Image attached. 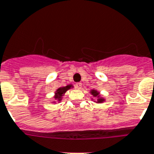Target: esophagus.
<instances>
[{"label": "esophagus", "instance_id": "34e87169", "mask_svg": "<svg viewBox=\"0 0 154 154\" xmlns=\"http://www.w3.org/2000/svg\"><path fill=\"white\" fill-rule=\"evenodd\" d=\"M75 87L78 88V89H80V88H82V84L81 83H76Z\"/></svg>", "mask_w": 154, "mask_h": 154}]
</instances>
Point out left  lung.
Here are the masks:
<instances>
[{
  "label": "left lung",
  "instance_id": "1",
  "mask_svg": "<svg viewBox=\"0 0 154 154\" xmlns=\"http://www.w3.org/2000/svg\"><path fill=\"white\" fill-rule=\"evenodd\" d=\"M92 95L94 96V97H98V93L97 92V91L92 90ZM98 101H99V102H102V101H103V100H102V99H99V100H98Z\"/></svg>",
  "mask_w": 154,
  "mask_h": 154
}]
</instances>
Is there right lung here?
Listing matches in <instances>:
<instances>
[{
    "label": "right lung",
    "mask_w": 154,
    "mask_h": 154,
    "mask_svg": "<svg viewBox=\"0 0 154 154\" xmlns=\"http://www.w3.org/2000/svg\"><path fill=\"white\" fill-rule=\"evenodd\" d=\"M71 86L69 85V86H66V87H63V88H60L58 89L57 90V95L55 98H57V99H60V97H62V95L64 94L65 92H66L68 89H70Z\"/></svg>",
    "instance_id": "obj_1"
}]
</instances>
